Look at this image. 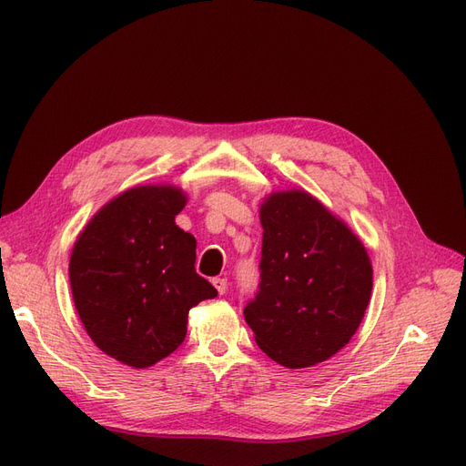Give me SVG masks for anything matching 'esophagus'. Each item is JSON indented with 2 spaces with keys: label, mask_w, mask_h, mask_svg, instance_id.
I'll return each instance as SVG.
<instances>
[{
  "label": "esophagus",
  "mask_w": 466,
  "mask_h": 466,
  "mask_svg": "<svg viewBox=\"0 0 466 466\" xmlns=\"http://www.w3.org/2000/svg\"><path fill=\"white\" fill-rule=\"evenodd\" d=\"M211 283H213V287L217 289L218 295H225L227 289H228V281H227V278H215Z\"/></svg>",
  "instance_id": "34e87169"
}]
</instances>
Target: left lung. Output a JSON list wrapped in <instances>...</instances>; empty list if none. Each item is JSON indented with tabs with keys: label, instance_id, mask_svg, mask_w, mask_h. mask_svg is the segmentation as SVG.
I'll list each match as a JSON object with an SVG mask.
<instances>
[{
	"label": "left lung",
	"instance_id": "obj_1",
	"mask_svg": "<svg viewBox=\"0 0 466 466\" xmlns=\"http://www.w3.org/2000/svg\"><path fill=\"white\" fill-rule=\"evenodd\" d=\"M260 290L243 309L257 346L285 369H309L350 344L372 295V260L344 218L304 188L258 208Z\"/></svg>",
	"mask_w": 466,
	"mask_h": 466
}]
</instances>
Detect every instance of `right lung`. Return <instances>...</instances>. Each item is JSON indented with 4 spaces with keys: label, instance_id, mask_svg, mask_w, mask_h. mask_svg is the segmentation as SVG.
Masks as SVG:
<instances>
[{
    "label": "right lung",
    "instance_id": "add662e5",
    "mask_svg": "<svg viewBox=\"0 0 466 466\" xmlns=\"http://www.w3.org/2000/svg\"><path fill=\"white\" fill-rule=\"evenodd\" d=\"M187 200L176 185H136L97 209L73 243L69 285L79 319L96 348L132 369L174 353L188 311L217 297L194 270V236L176 225Z\"/></svg>",
    "mask_w": 466,
    "mask_h": 466
}]
</instances>
